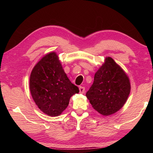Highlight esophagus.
I'll return each instance as SVG.
<instances>
[{"label": "esophagus", "instance_id": "1", "mask_svg": "<svg viewBox=\"0 0 153 153\" xmlns=\"http://www.w3.org/2000/svg\"><path fill=\"white\" fill-rule=\"evenodd\" d=\"M79 92L82 93V94L85 92V88L84 86H79Z\"/></svg>", "mask_w": 153, "mask_h": 153}]
</instances>
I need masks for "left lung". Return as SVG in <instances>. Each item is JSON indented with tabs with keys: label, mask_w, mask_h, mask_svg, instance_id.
Instances as JSON below:
<instances>
[{
	"label": "left lung",
	"mask_w": 153,
	"mask_h": 153,
	"mask_svg": "<svg viewBox=\"0 0 153 153\" xmlns=\"http://www.w3.org/2000/svg\"><path fill=\"white\" fill-rule=\"evenodd\" d=\"M130 83L125 72L111 57L94 75V82L86 96L98 113L108 116L125 104L130 92Z\"/></svg>",
	"instance_id": "8db88e82"
}]
</instances>
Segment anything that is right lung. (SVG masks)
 Returning a JSON list of instances; mask_svg holds the SVG:
<instances>
[{
	"label": "right lung",
	"instance_id": "1",
	"mask_svg": "<svg viewBox=\"0 0 153 153\" xmlns=\"http://www.w3.org/2000/svg\"><path fill=\"white\" fill-rule=\"evenodd\" d=\"M30 89L36 105L51 117L60 115L71 96L79 92L78 88L67 77L55 53L44 56L33 67Z\"/></svg>",
	"mask_w": 153,
	"mask_h": 153
}]
</instances>
